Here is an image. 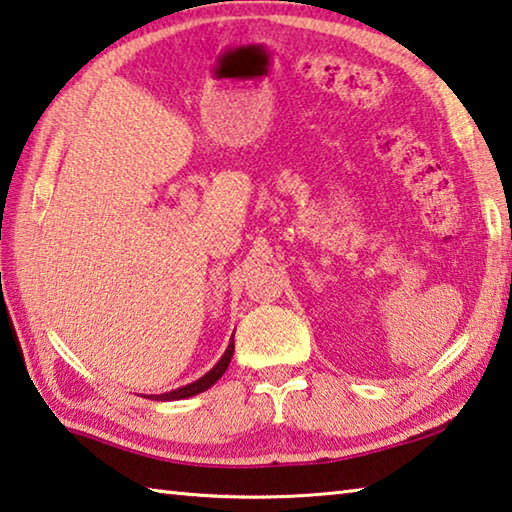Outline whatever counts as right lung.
<instances>
[{"label":"right lung","mask_w":512,"mask_h":512,"mask_svg":"<svg viewBox=\"0 0 512 512\" xmlns=\"http://www.w3.org/2000/svg\"><path fill=\"white\" fill-rule=\"evenodd\" d=\"M231 355H233V339L229 342L227 351H224V355L220 357V362L215 364L213 369L204 375V378H200L197 382L186 384V387H182V389H175V391H170V393H161V396H150V398H155V400H179V398H191V396H195V393L206 391V389L213 387V384L222 378L224 371H227V366L231 362Z\"/></svg>","instance_id":"obj_1"}]
</instances>
